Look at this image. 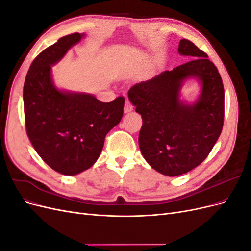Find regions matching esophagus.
I'll return each instance as SVG.
<instances>
[{"mask_svg": "<svg viewBox=\"0 0 251 251\" xmlns=\"http://www.w3.org/2000/svg\"><path fill=\"white\" fill-rule=\"evenodd\" d=\"M133 110V105H132V103L128 101V100H126V103H125V112L126 113H128V112H131Z\"/></svg>", "mask_w": 251, "mask_h": 251, "instance_id": "1", "label": "esophagus"}]
</instances>
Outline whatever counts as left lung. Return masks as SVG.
<instances>
[{
	"label": "left lung",
	"instance_id": "obj_1",
	"mask_svg": "<svg viewBox=\"0 0 251 251\" xmlns=\"http://www.w3.org/2000/svg\"><path fill=\"white\" fill-rule=\"evenodd\" d=\"M178 52L191 62L164 71L128 90V100L142 117L139 148L155 171L179 176L201 164L221 135L224 120V87L207 54L188 40ZM196 78L201 92L194 103L180 100V89Z\"/></svg>",
	"mask_w": 251,
	"mask_h": 251
}]
</instances>
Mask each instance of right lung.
Masks as SVG:
<instances>
[{"mask_svg": "<svg viewBox=\"0 0 251 251\" xmlns=\"http://www.w3.org/2000/svg\"><path fill=\"white\" fill-rule=\"evenodd\" d=\"M85 33L60 37L30 66L24 83L25 125L36 153L55 172L74 176L100 157L104 138L124 115L125 98L101 102L89 93L55 87L51 68Z\"/></svg>", "mask_w": 251, "mask_h": 251, "instance_id": "right-lung-1", "label": "right lung"}]
</instances>
